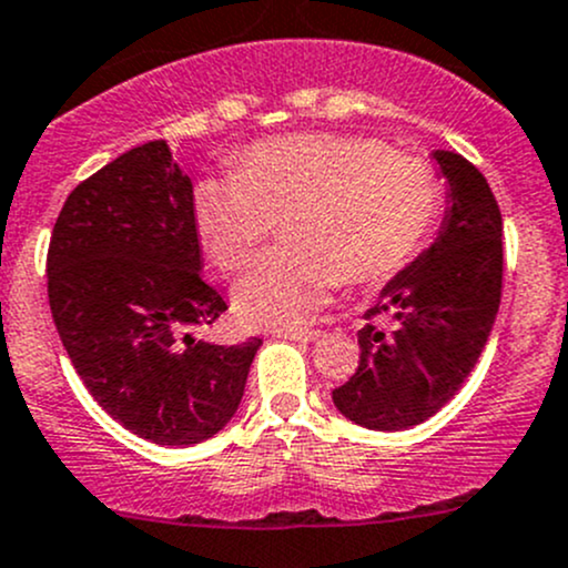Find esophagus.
Listing matches in <instances>:
<instances>
[{
	"instance_id": "34e87169",
	"label": "esophagus",
	"mask_w": 568,
	"mask_h": 568,
	"mask_svg": "<svg viewBox=\"0 0 568 568\" xmlns=\"http://www.w3.org/2000/svg\"><path fill=\"white\" fill-rule=\"evenodd\" d=\"M274 337H285V341H300V343H313L318 341V329H272Z\"/></svg>"
}]
</instances>
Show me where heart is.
<instances>
[{
    "label": "heart",
    "instance_id": "b5f03b06",
    "mask_svg": "<svg viewBox=\"0 0 568 568\" xmlns=\"http://www.w3.org/2000/svg\"><path fill=\"white\" fill-rule=\"evenodd\" d=\"M443 183L428 162L363 136L263 140L236 173L197 181L192 220L222 272L252 261L277 222L288 250L239 280L236 311L252 326L307 324L341 280L382 283L406 266L437 222Z\"/></svg>",
    "mask_w": 568,
    "mask_h": 568
}]
</instances>
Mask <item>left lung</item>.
I'll return each mask as SVG.
<instances>
[{
    "label": "left lung",
    "instance_id": "8db88e82",
    "mask_svg": "<svg viewBox=\"0 0 568 568\" xmlns=\"http://www.w3.org/2000/svg\"><path fill=\"white\" fill-rule=\"evenodd\" d=\"M448 200L437 239L382 288L357 332L359 365L332 390L337 412L371 432H404L437 415L478 363L503 291V216L486 178L454 151H434Z\"/></svg>",
    "mask_w": 568,
    "mask_h": 568
}]
</instances>
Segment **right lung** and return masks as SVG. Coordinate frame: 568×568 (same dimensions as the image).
I'll return each instance as SVG.
<instances>
[{
  "mask_svg": "<svg viewBox=\"0 0 568 568\" xmlns=\"http://www.w3.org/2000/svg\"><path fill=\"white\" fill-rule=\"evenodd\" d=\"M45 272L62 346L109 417L175 448L231 423L263 341L220 346L189 332L227 305L200 274L192 181L168 142L131 148L68 194Z\"/></svg>",
  "mask_w": 568,
  "mask_h": 568,
  "instance_id": "right-lung-1",
  "label": "right lung"
}]
</instances>
